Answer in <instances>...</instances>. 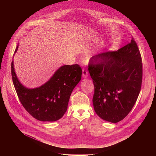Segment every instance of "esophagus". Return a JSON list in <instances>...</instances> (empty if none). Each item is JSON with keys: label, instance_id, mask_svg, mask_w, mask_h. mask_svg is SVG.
Listing matches in <instances>:
<instances>
[{"label": "esophagus", "instance_id": "1", "mask_svg": "<svg viewBox=\"0 0 156 156\" xmlns=\"http://www.w3.org/2000/svg\"><path fill=\"white\" fill-rule=\"evenodd\" d=\"M88 71L85 68H83L82 69V77L83 78H87V77H88Z\"/></svg>", "mask_w": 156, "mask_h": 156}]
</instances>
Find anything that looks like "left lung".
Here are the masks:
<instances>
[{"instance_id": "left-lung-1", "label": "left lung", "mask_w": 156, "mask_h": 156, "mask_svg": "<svg viewBox=\"0 0 156 156\" xmlns=\"http://www.w3.org/2000/svg\"><path fill=\"white\" fill-rule=\"evenodd\" d=\"M88 71L94 85L95 113L112 123L122 120L132 109L142 80L141 55L133 38L117 51L92 56Z\"/></svg>"}]
</instances>
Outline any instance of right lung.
Returning a JSON list of instances; mask_svg holds the SVG:
<instances>
[{"label":"right lung","mask_w":156,"mask_h":156,"mask_svg":"<svg viewBox=\"0 0 156 156\" xmlns=\"http://www.w3.org/2000/svg\"><path fill=\"white\" fill-rule=\"evenodd\" d=\"M18 48L19 44L14 54ZM11 74L14 88L24 109L39 121L53 122L61 119L67 111L71 92L81 80L82 68L77 64L63 66L44 84L30 89L24 87L18 79L14 61L11 63Z\"/></svg>","instance_id":"obj_1"}]
</instances>
